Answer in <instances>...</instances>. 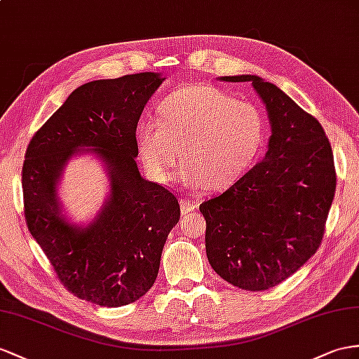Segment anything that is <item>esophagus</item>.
<instances>
[{
	"label": "esophagus",
	"mask_w": 359,
	"mask_h": 359,
	"mask_svg": "<svg viewBox=\"0 0 359 359\" xmlns=\"http://www.w3.org/2000/svg\"><path fill=\"white\" fill-rule=\"evenodd\" d=\"M197 208L196 201H192L189 198H182L180 200V209H182V214H189L192 212Z\"/></svg>",
	"instance_id": "1"
}]
</instances>
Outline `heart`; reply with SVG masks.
<instances>
[{
	"label": "heart",
	"mask_w": 359,
	"mask_h": 359,
	"mask_svg": "<svg viewBox=\"0 0 359 359\" xmlns=\"http://www.w3.org/2000/svg\"><path fill=\"white\" fill-rule=\"evenodd\" d=\"M265 133L267 123L258 106L214 86L189 85L161 101L159 121L137 124L136 147L154 182L171 180L182 151L189 185L219 191L250 170Z\"/></svg>",
	"instance_id": "1"
}]
</instances>
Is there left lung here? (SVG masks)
Instances as JSON below:
<instances>
[{"label":"left lung","mask_w":359,"mask_h":359,"mask_svg":"<svg viewBox=\"0 0 359 359\" xmlns=\"http://www.w3.org/2000/svg\"><path fill=\"white\" fill-rule=\"evenodd\" d=\"M218 80L250 81L271 136L261 162L200 205L208 261L233 287L269 290L318 249L335 196L334 154L321 124L276 85L250 74Z\"/></svg>","instance_id":"8db88e82"}]
</instances>
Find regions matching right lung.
Returning <instances> with one entry per match:
<instances>
[{
  "instance_id": "add662e5",
  "label": "right lung",
  "mask_w": 359,
  "mask_h": 359,
  "mask_svg": "<svg viewBox=\"0 0 359 359\" xmlns=\"http://www.w3.org/2000/svg\"><path fill=\"white\" fill-rule=\"evenodd\" d=\"M165 77L141 72L77 88L34 133L22 167L24 214L57 278L100 306L136 302L158 278L161 255L180 218L176 196L137 170L136 127ZM80 152L94 154L109 192L93 222L72 224L58 197L61 174Z\"/></svg>"
}]
</instances>
